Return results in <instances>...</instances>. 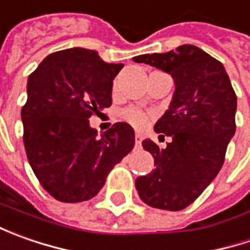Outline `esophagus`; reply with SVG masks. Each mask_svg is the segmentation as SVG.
Here are the masks:
<instances>
[{"mask_svg":"<svg viewBox=\"0 0 250 250\" xmlns=\"http://www.w3.org/2000/svg\"><path fill=\"white\" fill-rule=\"evenodd\" d=\"M135 143H136V145H140V143H142V135L136 133V136H135Z\"/></svg>","mask_w":250,"mask_h":250,"instance_id":"34e87169","label":"esophagus"}]
</instances>
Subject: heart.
I'll list each match as a JSON object with an SVG mask.
<instances>
[{
  "label": "heart",
  "mask_w": 250,
  "mask_h": 250,
  "mask_svg": "<svg viewBox=\"0 0 250 250\" xmlns=\"http://www.w3.org/2000/svg\"><path fill=\"white\" fill-rule=\"evenodd\" d=\"M122 120L126 121L129 125H132L136 129H143L147 126V124L150 122V115L147 112L142 111L140 108L136 107H129L121 112Z\"/></svg>",
  "instance_id": "b5f03b06"
}]
</instances>
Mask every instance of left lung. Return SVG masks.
<instances>
[{
	"mask_svg": "<svg viewBox=\"0 0 250 250\" xmlns=\"http://www.w3.org/2000/svg\"><path fill=\"white\" fill-rule=\"evenodd\" d=\"M133 61L171 73L175 82L169 108L154 125L172 142L166 149L142 142L156 168L136 178L135 185L150 207L178 211L192 205L223 167L236 129V94L223 63L195 45L145 54Z\"/></svg>",
	"mask_w": 250,
	"mask_h": 250,
	"instance_id": "left-lung-1",
	"label": "left lung"
}]
</instances>
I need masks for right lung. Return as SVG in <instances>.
I'll use <instances>...</instances> for the list:
<instances>
[{"mask_svg": "<svg viewBox=\"0 0 250 250\" xmlns=\"http://www.w3.org/2000/svg\"><path fill=\"white\" fill-rule=\"evenodd\" d=\"M122 68L76 47L50 54L29 75L21 112L24 150L42 187L60 202L96 196L135 146L126 122L114 124L101 138L89 125L90 117L111 105L112 81Z\"/></svg>", "mask_w": 250, "mask_h": 250, "instance_id": "obj_1", "label": "right lung"}]
</instances>
